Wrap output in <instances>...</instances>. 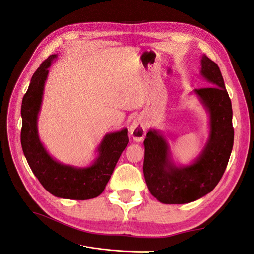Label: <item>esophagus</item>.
Returning a JSON list of instances; mask_svg holds the SVG:
<instances>
[{
	"label": "esophagus",
	"mask_w": 254,
	"mask_h": 254,
	"mask_svg": "<svg viewBox=\"0 0 254 254\" xmlns=\"http://www.w3.org/2000/svg\"><path fill=\"white\" fill-rule=\"evenodd\" d=\"M130 134H131L134 141H136V142L142 141L146 134L145 123L140 119L134 120L132 125L130 126Z\"/></svg>",
	"instance_id": "obj_1"
}]
</instances>
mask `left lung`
Masks as SVG:
<instances>
[{"label": "left lung", "mask_w": 254, "mask_h": 254, "mask_svg": "<svg viewBox=\"0 0 254 254\" xmlns=\"http://www.w3.org/2000/svg\"><path fill=\"white\" fill-rule=\"evenodd\" d=\"M201 75L210 87L195 89L210 114V136L193 164L177 166L162 133L151 129L144 141L143 173L150 194L160 202L182 204L209 194L224 175L231 155L232 105L218 65L202 55Z\"/></svg>", "instance_id": "8db88e82"}]
</instances>
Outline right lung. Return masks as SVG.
Returning <instances> with one entry per match:
<instances>
[{"instance_id": "1", "label": "right lung", "mask_w": 254, "mask_h": 254, "mask_svg": "<svg viewBox=\"0 0 254 254\" xmlns=\"http://www.w3.org/2000/svg\"><path fill=\"white\" fill-rule=\"evenodd\" d=\"M57 55H51L34 73L22 99L21 145L30 170L43 188L54 196L87 200L103 193L123 150L129 143L128 130L108 133L99 144L98 156L88 167H74L54 160L43 147L37 129L44 83L49 67Z\"/></svg>"}]
</instances>
